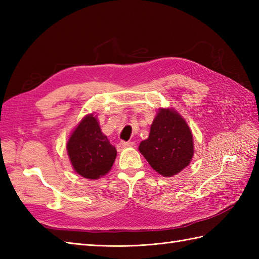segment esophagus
Listing matches in <instances>:
<instances>
[{
  "instance_id": "34e87169",
  "label": "esophagus",
  "mask_w": 259,
  "mask_h": 259,
  "mask_svg": "<svg viewBox=\"0 0 259 259\" xmlns=\"http://www.w3.org/2000/svg\"><path fill=\"white\" fill-rule=\"evenodd\" d=\"M130 147H134V142H124V141H120L118 146H117V149L118 151H122L124 149H126V148H130Z\"/></svg>"
}]
</instances>
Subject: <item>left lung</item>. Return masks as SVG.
Instances as JSON below:
<instances>
[{"instance_id": "left-lung-1", "label": "left lung", "mask_w": 259, "mask_h": 259, "mask_svg": "<svg viewBox=\"0 0 259 259\" xmlns=\"http://www.w3.org/2000/svg\"><path fill=\"white\" fill-rule=\"evenodd\" d=\"M139 151L159 175L172 177L179 174L189 166L195 153L188 123L174 108H160Z\"/></svg>"}]
</instances>
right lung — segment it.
Here are the masks:
<instances>
[{"label": "right lung", "mask_w": 259, "mask_h": 259, "mask_svg": "<svg viewBox=\"0 0 259 259\" xmlns=\"http://www.w3.org/2000/svg\"><path fill=\"white\" fill-rule=\"evenodd\" d=\"M67 152L74 171L91 180L106 176L117 157V149L101 131L95 113L87 114L73 129Z\"/></svg>", "instance_id": "right-lung-1"}]
</instances>
